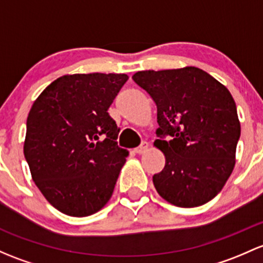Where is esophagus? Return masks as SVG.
I'll list each match as a JSON object with an SVG mask.
<instances>
[{
	"label": "esophagus",
	"instance_id": "esophagus-1",
	"mask_svg": "<svg viewBox=\"0 0 263 263\" xmlns=\"http://www.w3.org/2000/svg\"><path fill=\"white\" fill-rule=\"evenodd\" d=\"M147 148H148V143L143 141V142L141 143L139 147L135 148L134 151H135V153H136V154H143V153H146V151H147Z\"/></svg>",
	"mask_w": 263,
	"mask_h": 263
}]
</instances>
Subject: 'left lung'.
<instances>
[{
	"mask_svg": "<svg viewBox=\"0 0 263 263\" xmlns=\"http://www.w3.org/2000/svg\"><path fill=\"white\" fill-rule=\"evenodd\" d=\"M132 79L157 107L155 146L166 160L162 171L153 176L157 193L181 208L208 203L236 164L241 124L233 97L195 66L137 71Z\"/></svg>",
	"mask_w": 263,
	"mask_h": 263,
	"instance_id": "left-lung-1",
	"label": "left lung"
}]
</instances>
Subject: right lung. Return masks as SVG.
Here are the masks:
<instances>
[{
    "instance_id": "add662e5",
    "label": "right lung",
    "mask_w": 263,
    "mask_h": 263,
    "mask_svg": "<svg viewBox=\"0 0 263 263\" xmlns=\"http://www.w3.org/2000/svg\"><path fill=\"white\" fill-rule=\"evenodd\" d=\"M126 74L63 76L43 90L26 121L24 155L46 200L71 217L101 211L112 197L128 151L109 106Z\"/></svg>"
}]
</instances>
